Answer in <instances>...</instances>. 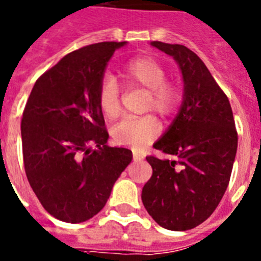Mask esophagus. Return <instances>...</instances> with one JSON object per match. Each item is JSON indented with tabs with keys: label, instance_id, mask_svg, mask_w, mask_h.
I'll return each mask as SVG.
<instances>
[{
	"label": "esophagus",
	"instance_id": "34e87169",
	"mask_svg": "<svg viewBox=\"0 0 261 261\" xmlns=\"http://www.w3.org/2000/svg\"><path fill=\"white\" fill-rule=\"evenodd\" d=\"M133 159L135 161H141V159H144V156H142V154L138 153V151L133 150Z\"/></svg>",
	"mask_w": 261,
	"mask_h": 261
}]
</instances>
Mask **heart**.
I'll return each instance as SVG.
<instances>
[{
	"label": "heart",
	"mask_w": 261,
	"mask_h": 261,
	"mask_svg": "<svg viewBox=\"0 0 261 261\" xmlns=\"http://www.w3.org/2000/svg\"><path fill=\"white\" fill-rule=\"evenodd\" d=\"M166 75L165 68L150 57L130 60L120 71L124 84L147 90L146 110L154 111L163 117L175 114L183 99L180 87L165 81ZM98 105L108 119L119 115L120 91L111 77H105L99 84ZM111 133L117 145L140 147L158 136L159 125L151 116L125 117L114 125Z\"/></svg>",
	"instance_id": "heart-1"
}]
</instances>
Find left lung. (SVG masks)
Instances as JSON below:
<instances>
[{"label":"left lung","instance_id":"obj_1","mask_svg":"<svg viewBox=\"0 0 261 261\" xmlns=\"http://www.w3.org/2000/svg\"><path fill=\"white\" fill-rule=\"evenodd\" d=\"M150 44L177 62L184 94L176 117L154 144L175 159L146 156L153 175L141 199L159 226L186 231L208 220L220 204L229 186L238 133L229 99L201 59L180 44Z\"/></svg>","mask_w":261,"mask_h":261}]
</instances>
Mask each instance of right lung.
Returning a JSON list of instances; mask_svg holds the SVG:
<instances>
[{
  "mask_svg": "<svg viewBox=\"0 0 261 261\" xmlns=\"http://www.w3.org/2000/svg\"><path fill=\"white\" fill-rule=\"evenodd\" d=\"M126 41H103L69 53L36 81L23 111V163L45 211L68 223L105 208L132 151L110 147L98 87ZM95 144L97 149H91Z\"/></svg>",
  "mask_w": 261,
  "mask_h": 261,
  "instance_id": "add662e5",
  "label": "right lung"
}]
</instances>
